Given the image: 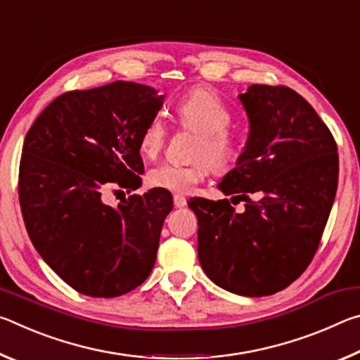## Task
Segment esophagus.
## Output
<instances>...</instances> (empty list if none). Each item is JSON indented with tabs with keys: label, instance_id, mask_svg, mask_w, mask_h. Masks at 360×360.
Segmentation results:
<instances>
[{
	"label": "esophagus",
	"instance_id": "34e87169",
	"mask_svg": "<svg viewBox=\"0 0 360 360\" xmlns=\"http://www.w3.org/2000/svg\"><path fill=\"white\" fill-rule=\"evenodd\" d=\"M173 202H174L176 208H184V206L187 205V200H186V197H182V195H174Z\"/></svg>",
	"mask_w": 360,
	"mask_h": 360
}]
</instances>
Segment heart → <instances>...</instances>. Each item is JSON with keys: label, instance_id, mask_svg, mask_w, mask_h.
<instances>
[{"label": "heart", "instance_id": "heart-1", "mask_svg": "<svg viewBox=\"0 0 360 360\" xmlns=\"http://www.w3.org/2000/svg\"><path fill=\"white\" fill-rule=\"evenodd\" d=\"M174 115L181 129L197 133L191 165L162 163L148 173V184L168 192L188 193L211 173H227L240 158V146L227 127L229 106L206 87L188 90L174 103ZM167 143V129L160 117H152L139 133L138 149L144 158L155 160Z\"/></svg>", "mask_w": 360, "mask_h": 360}]
</instances>
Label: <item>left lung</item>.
Segmentation results:
<instances>
[{"instance_id": "left-lung-1", "label": "left lung", "mask_w": 360, "mask_h": 360, "mask_svg": "<svg viewBox=\"0 0 360 360\" xmlns=\"http://www.w3.org/2000/svg\"><path fill=\"white\" fill-rule=\"evenodd\" d=\"M249 138L217 187L245 202L195 197L198 260L212 283L246 297L283 290L318 251L338 186V152L313 106L284 85L240 94Z\"/></svg>"}]
</instances>
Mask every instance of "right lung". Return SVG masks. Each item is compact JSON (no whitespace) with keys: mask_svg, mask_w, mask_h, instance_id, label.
<instances>
[{"mask_svg":"<svg viewBox=\"0 0 360 360\" xmlns=\"http://www.w3.org/2000/svg\"><path fill=\"white\" fill-rule=\"evenodd\" d=\"M162 105L163 95L135 82L72 90L38 115L23 141L19 200L28 236L84 295L127 294L154 268L173 195L150 188L109 206L101 193L141 186L139 133Z\"/></svg>","mask_w":360,"mask_h":360,"instance_id":"obj_1","label":"right lung"}]
</instances>
